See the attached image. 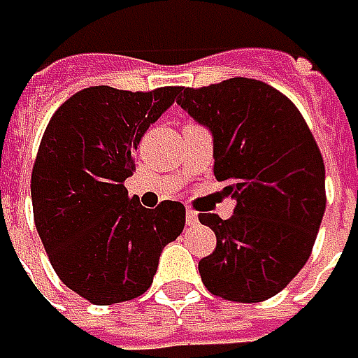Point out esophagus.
<instances>
[{
  "mask_svg": "<svg viewBox=\"0 0 358 358\" xmlns=\"http://www.w3.org/2000/svg\"><path fill=\"white\" fill-rule=\"evenodd\" d=\"M185 222H187L189 225H195L199 222V217H197V213H195L193 209H187V211H185Z\"/></svg>",
  "mask_w": 358,
  "mask_h": 358,
  "instance_id": "34e87169",
  "label": "esophagus"
}]
</instances>
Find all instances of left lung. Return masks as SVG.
I'll use <instances>...</instances> for the list:
<instances>
[{"label":"left lung","mask_w":358,"mask_h":358,"mask_svg":"<svg viewBox=\"0 0 358 358\" xmlns=\"http://www.w3.org/2000/svg\"><path fill=\"white\" fill-rule=\"evenodd\" d=\"M177 102L211 131L213 175L236 199L229 220L199 213L217 238L201 280L225 300H268L310 258L327 207L320 149L294 102L266 82L181 88Z\"/></svg>","instance_id":"8db88e82"}]
</instances>
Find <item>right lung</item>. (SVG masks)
<instances>
[{"instance_id": "1", "label": "right lung", "mask_w": 358, "mask_h": 358, "mask_svg": "<svg viewBox=\"0 0 358 358\" xmlns=\"http://www.w3.org/2000/svg\"><path fill=\"white\" fill-rule=\"evenodd\" d=\"M179 92L90 86L45 127L31 171L34 222L54 272L92 304L145 294L163 248L183 231V203L149 209L124 187L143 134Z\"/></svg>"}]
</instances>
